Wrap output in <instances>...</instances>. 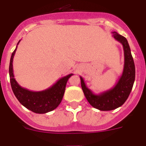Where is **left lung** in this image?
Instances as JSON below:
<instances>
[{"mask_svg": "<svg viewBox=\"0 0 146 146\" xmlns=\"http://www.w3.org/2000/svg\"><path fill=\"white\" fill-rule=\"evenodd\" d=\"M113 33L114 38L123 45L124 50L123 70L115 86L100 94H95L86 86L83 78L80 77L86 99L93 107L100 111H112L122 106L128 99L135 81V64L128 40L118 33L113 32Z\"/></svg>", "mask_w": 146, "mask_h": 146, "instance_id": "obj_1", "label": "left lung"}]
</instances>
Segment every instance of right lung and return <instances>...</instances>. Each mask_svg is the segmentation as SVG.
<instances>
[{"instance_id": "add662e5", "label": "right lung", "mask_w": 146, "mask_h": 146, "mask_svg": "<svg viewBox=\"0 0 146 146\" xmlns=\"http://www.w3.org/2000/svg\"><path fill=\"white\" fill-rule=\"evenodd\" d=\"M13 52L10 60L9 76L13 92L18 101L27 109L35 113H46L56 109L61 102L66 90V83L73 74H69L59 79L51 87L42 91H32L21 87L15 80L13 69V60L18 43Z\"/></svg>"}]
</instances>
